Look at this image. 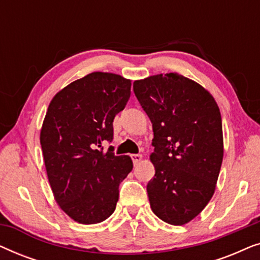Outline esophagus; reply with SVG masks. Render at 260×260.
Masks as SVG:
<instances>
[{"instance_id": "1", "label": "esophagus", "mask_w": 260, "mask_h": 260, "mask_svg": "<svg viewBox=\"0 0 260 260\" xmlns=\"http://www.w3.org/2000/svg\"><path fill=\"white\" fill-rule=\"evenodd\" d=\"M131 158H133L134 165L137 166L138 163H140V162L142 161V155H140V154H134V155H131Z\"/></svg>"}]
</instances>
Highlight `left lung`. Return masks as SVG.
Returning a JSON list of instances; mask_svg holds the SVG:
<instances>
[{"mask_svg":"<svg viewBox=\"0 0 260 260\" xmlns=\"http://www.w3.org/2000/svg\"><path fill=\"white\" fill-rule=\"evenodd\" d=\"M134 92L154 131L150 207L165 222L184 225L214 194L223 157L219 106L200 84L177 73L136 80Z\"/></svg>","mask_w":260,"mask_h":260,"instance_id":"left-lung-1","label":"left lung"}]
</instances>
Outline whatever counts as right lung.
I'll use <instances>...</instances> for the list:
<instances>
[{"label": "right lung", "mask_w": 260, "mask_h": 260, "mask_svg": "<svg viewBox=\"0 0 260 260\" xmlns=\"http://www.w3.org/2000/svg\"><path fill=\"white\" fill-rule=\"evenodd\" d=\"M130 93L131 80L93 72L49 103L40 133L46 172L55 201L74 221L92 225L115 212L119 183L134 165L111 147L104 151L102 143L112 141V122Z\"/></svg>", "instance_id": "add662e5"}]
</instances>
